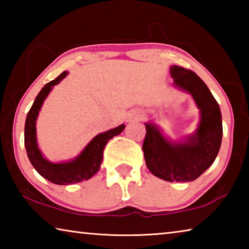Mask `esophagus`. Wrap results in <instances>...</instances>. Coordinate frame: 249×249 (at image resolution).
Segmentation results:
<instances>
[{"instance_id": "1", "label": "esophagus", "mask_w": 249, "mask_h": 249, "mask_svg": "<svg viewBox=\"0 0 249 249\" xmlns=\"http://www.w3.org/2000/svg\"><path fill=\"white\" fill-rule=\"evenodd\" d=\"M142 116H144V115H142V114H141V115H138V117H140V119H142Z\"/></svg>"}]
</instances>
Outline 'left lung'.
Here are the masks:
<instances>
[{"mask_svg":"<svg viewBox=\"0 0 249 249\" xmlns=\"http://www.w3.org/2000/svg\"><path fill=\"white\" fill-rule=\"evenodd\" d=\"M170 72L176 86L189 92L200 108L199 127L185 142L171 144L156 126L145 124L142 150L146 166L154 176L170 182H187L199 178L215 160L222 142V115L199 75L179 66H172Z\"/></svg>","mask_w":249,"mask_h":249,"instance_id":"obj_1","label":"left lung"}]
</instances>
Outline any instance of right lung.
<instances>
[{"mask_svg": "<svg viewBox=\"0 0 249 249\" xmlns=\"http://www.w3.org/2000/svg\"><path fill=\"white\" fill-rule=\"evenodd\" d=\"M66 75L67 72L64 71L53 81L46 83L45 87L40 90L27 114L24 133L25 148H26L29 161L32 162L33 167L45 179L49 180L50 182L54 184L60 185L82 182V181L89 180L91 177H93L100 169L101 162L103 159V150L107 142L116 135L121 134L125 128V125L122 124L119 127L99 134L88 144L79 157L72 161L61 163L47 161L37 147L35 127L36 119L46 96L48 95L54 84L60 82Z\"/></svg>", "mask_w": 249, "mask_h": 249, "instance_id": "obj_1", "label": "right lung"}]
</instances>
